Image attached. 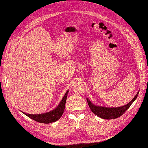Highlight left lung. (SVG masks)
Here are the masks:
<instances>
[{
	"label": "left lung",
	"mask_w": 148,
	"mask_h": 148,
	"mask_svg": "<svg viewBox=\"0 0 148 148\" xmlns=\"http://www.w3.org/2000/svg\"><path fill=\"white\" fill-rule=\"evenodd\" d=\"M139 94V91L137 92L136 95L134 97V98L132 99L129 103L122 106L120 107H116V108H109V107H105L94 105L91 101L88 99L87 101L92 113L96 114L97 116L100 117V118L104 119H116L120 117L121 115H123L126 110L129 109L130 105L133 103L134 101L136 100L137 96Z\"/></svg>",
	"instance_id": "left-lung-1"
}]
</instances>
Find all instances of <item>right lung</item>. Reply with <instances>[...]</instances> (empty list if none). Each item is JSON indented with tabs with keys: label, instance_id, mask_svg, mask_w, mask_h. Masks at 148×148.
I'll use <instances>...</instances> for the list:
<instances>
[{
	"label": "right lung",
	"instance_id": "obj_1",
	"mask_svg": "<svg viewBox=\"0 0 148 148\" xmlns=\"http://www.w3.org/2000/svg\"><path fill=\"white\" fill-rule=\"evenodd\" d=\"M68 92H69V90L66 92L65 94L64 95L62 100L60 101L59 105L52 111L47 112V113L39 114H27V113H24V112H22V113H24L25 115L28 116L30 119H32L37 122H38L40 123L49 124V123H54V122H56L58 120H59L63 114Z\"/></svg>",
	"mask_w": 148,
	"mask_h": 148
}]
</instances>
